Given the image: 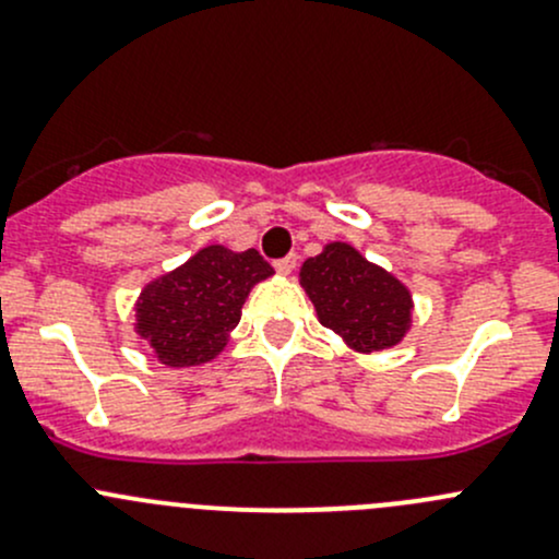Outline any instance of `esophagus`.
<instances>
[{"label": "esophagus", "mask_w": 559, "mask_h": 559, "mask_svg": "<svg viewBox=\"0 0 559 559\" xmlns=\"http://www.w3.org/2000/svg\"><path fill=\"white\" fill-rule=\"evenodd\" d=\"M295 267H297V253H289V257H284L275 262V270H278L281 275H289Z\"/></svg>", "instance_id": "34e87169"}]
</instances>
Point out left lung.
Masks as SVG:
<instances>
[{
  "instance_id": "8db88e82",
  "label": "left lung",
  "mask_w": 559,
  "mask_h": 559,
  "mask_svg": "<svg viewBox=\"0 0 559 559\" xmlns=\"http://www.w3.org/2000/svg\"><path fill=\"white\" fill-rule=\"evenodd\" d=\"M319 321L357 352L394 346L411 324V295L348 243H330L300 270Z\"/></svg>"
}]
</instances>
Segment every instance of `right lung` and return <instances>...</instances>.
I'll use <instances>...</instances> for the list:
<instances>
[{
	"instance_id": "1",
	"label": "right lung",
	"mask_w": 559,
	"mask_h": 559,
	"mask_svg": "<svg viewBox=\"0 0 559 559\" xmlns=\"http://www.w3.org/2000/svg\"><path fill=\"white\" fill-rule=\"evenodd\" d=\"M273 275L257 248L207 246L173 273L148 284L138 302V332L162 365L191 368L227 346L253 284Z\"/></svg>"
}]
</instances>
